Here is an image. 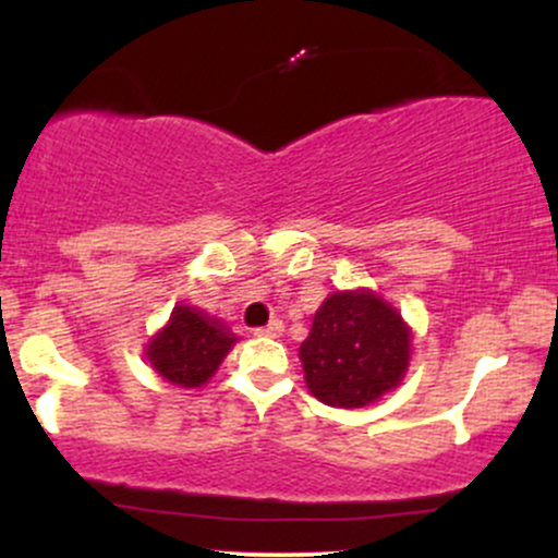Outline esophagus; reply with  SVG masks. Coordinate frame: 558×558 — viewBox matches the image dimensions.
Wrapping results in <instances>:
<instances>
[{"instance_id": "1", "label": "esophagus", "mask_w": 558, "mask_h": 558, "mask_svg": "<svg viewBox=\"0 0 558 558\" xmlns=\"http://www.w3.org/2000/svg\"><path fill=\"white\" fill-rule=\"evenodd\" d=\"M254 336H262V338H280V336H283V323H280V319H270V323H267L265 328L254 330Z\"/></svg>"}]
</instances>
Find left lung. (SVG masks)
Wrapping results in <instances>:
<instances>
[{
    "label": "left lung",
    "mask_w": 558,
    "mask_h": 558,
    "mask_svg": "<svg viewBox=\"0 0 558 558\" xmlns=\"http://www.w3.org/2000/svg\"><path fill=\"white\" fill-rule=\"evenodd\" d=\"M299 360L315 399L362 409L401 386L412 360V328L373 288L336 291L312 317Z\"/></svg>",
    "instance_id": "left-lung-1"
}]
</instances>
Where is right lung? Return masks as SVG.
Segmentation results:
<instances>
[{
  "mask_svg": "<svg viewBox=\"0 0 558 558\" xmlns=\"http://www.w3.org/2000/svg\"><path fill=\"white\" fill-rule=\"evenodd\" d=\"M235 343L239 336L220 317L207 315L198 306L175 304L168 323L144 345V356L165 383L202 388L213 380Z\"/></svg>",
  "mask_w": 558,
  "mask_h": 558,
  "instance_id": "1",
  "label": "right lung"
}]
</instances>
